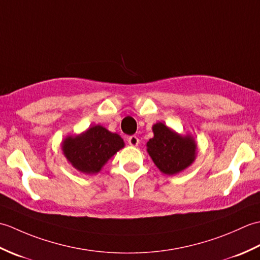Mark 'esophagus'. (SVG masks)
I'll return each instance as SVG.
<instances>
[{
	"label": "esophagus",
	"instance_id": "1",
	"mask_svg": "<svg viewBox=\"0 0 260 260\" xmlns=\"http://www.w3.org/2000/svg\"><path fill=\"white\" fill-rule=\"evenodd\" d=\"M139 143H140V140H139V137H137V136L132 135V136L128 137V144L129 145L137 146V145H139Z\"/></svg>",
	"mask_w": 260,
	"mask_h": 260
}]
</instances>
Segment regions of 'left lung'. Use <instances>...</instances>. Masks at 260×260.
I'll return each mask as SVG.
<instances>
[{
    "label": "left lung",
    "instance_id": "obj_1",
    "mask_svg": "<svg viewBox=\"0 0 260 260\" xmlns=\"http://www.w3.org/2000/svg\"><path fill=\"white\" fill-rule=\"evenodd\" d=\"M153 132L147 152L163 173L176 174L194 161L196 143L191 136H180L162 123L154 125Z\"/></svg>",
    "mask_w": 260,
    "mask_h": 260
}]
</instances>
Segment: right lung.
<instances>
[{"instance_id": "right-lung-1", "label": "right lung", "mask_w": 260, "mask_h": 260, "mask_svg": "<svg viewBox=\"0 0 260 260\" xmlns=\"http://www.w3.org/2000/svg\"><path fill=\"white\" fill-rule=\"evenodd\" d=\"M124 147L120 136L110 133L103 126H92L79 136L68 137L62 143V151L68 161L82 173L92 174Z\"/></svg>"}]
</instances>
